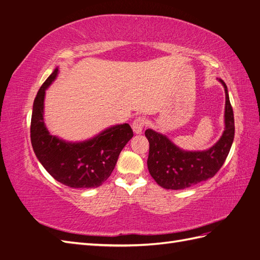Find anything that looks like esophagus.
Returning a JSON list of instances; mask_svg holds the SVG:
<instances>
[{"instance_id":"esophagus-1","label":"esophagus","mask_w":260,"mask_h":260,"mask_svg":"<svg viewBox=\"0 0 260 260\" xmlns=\"http://www.w3.org/2000/svg\"><path fill=\"white\" fill-rule=\"evenodd\" d=\"M145 125V119L142 117H138L135 119V121L132 122V129L135 131L136 135H141L143 132Z\"/></svg>"}]
</instances>
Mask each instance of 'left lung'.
I'll return each mask as SVG.
<instances>
[{"label": "left lung", "instance_id": "8db88e82", "mask_svg": "<svg viewBox=\"0 0 260 260\" xmlns=\"http://www.w3.org/2000/svg\"><path fill=\"white\" fill-rule=\"evenodd\" d=\"M224 131L217 143L205 151H184L165 135L145 131L149 142L147 168L157 184L167 190H182L214 177L222 167L234 139V117L225 83Z\"/></svg>", "mask_w": 260, "mask_h": 260}]
</instances>
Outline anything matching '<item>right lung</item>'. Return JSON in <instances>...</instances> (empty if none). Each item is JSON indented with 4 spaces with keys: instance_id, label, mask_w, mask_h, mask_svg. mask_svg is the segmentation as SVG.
<instances>
[{
    "instance_id": "right-lung-1",
    "label": "right lung",
    "mask_w": 260,
    "mask_h": 260,
    "mask_svg": "<svg viewBox=\"0 0 260 260\" xmlns=\"http://www.w3.org/2000/svg\"><path fill=\"white\" fill-rule=\"evenodd\" d=\"M54 69L39 90L31 116V144L39 161L58 182L74 188H93L111 176L124 145L133 137L128 123L112 125L81 142L52 136L44 123L45 90L56 79Z\"/></svg>"
}]
</instances>
